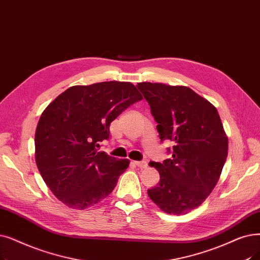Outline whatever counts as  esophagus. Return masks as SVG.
<instances>
[{"label": "esophagus", "mask_w": 260, "mask_h": 260, "mask_svg": "<svg viewBox=\"0 0 260 260\" xmlns=\"http://www.w3.org/2000/svg\"><path fill=\"white\" fill-rule=\"evenodd\" d=\"M134 164L136 165L137 167L141 168V169H144V168H146V166H148V164H146V161H134Z\"/></svg>", "instance_id": "1"}]
</instances>
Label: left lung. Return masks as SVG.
<instances>
[{
    "mask_svg": "<svg viewBox=\"0 0 260 260\" xmlns=\"http://www.w3.org/2000/svg\"><path fill=\"white\" fill-rule=\"evenodd\" d=\"M151 107L161 141L174 143L172 157L151 161L160 180L150 199L166 213L185 214L211 193L228 157L229 139L217 108L186 86L137 84Z\"/></svg>",
    "mask_w": 260,
    "mask_h": 260,
    "instance_id": "8db88e82",
    "label": "left lung"
}]
</instances>
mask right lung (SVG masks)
Segmentation results:
<instances>
[{"label": "right lung", "mask_w": 260, "mask_h": 260, "mask_svg": "<svg viewBox=\"0 0 260 260\" xmlns=\"http://www.w3.org/2000/svg\"><path fill=\"white\" fill-rule=\"evenodd\" d=\"M142 100L132 83L72 86L43 110L35 133V159L54 196L73 209H86L108 197L128 159L99 152L109 125Z\"/></svg>", "instance_id": "right-lung-1"}]
</instances>
